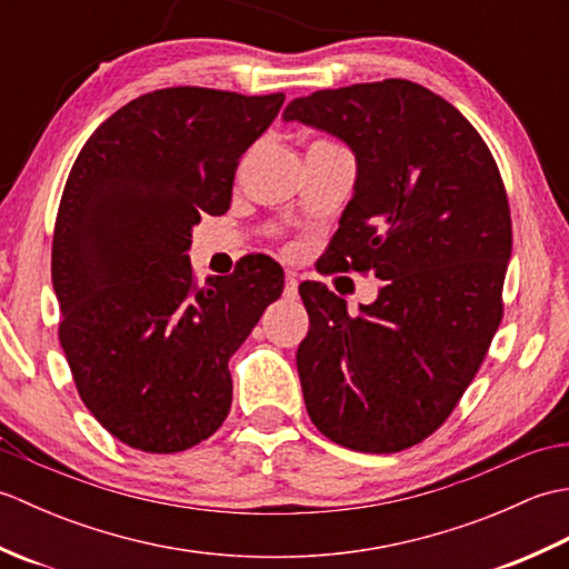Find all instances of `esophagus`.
I'll return each instance as SVG.
<instances>
[{"label":"esophagus","mask_w":569,"mask_h":569,"mask_svg":"<svg viewBox=\"0 0 569 569\" xmlns=\"http://www.w3.org/2000/svg\"><path fill=\"white\" fill-rule=\"evenodd\" d=\"M283 296H286L288 300H293V298L298 296V276L291 273V271L286 273V291H283Z\"/></svg>","instance_id":"34e87169"}]
</instances>
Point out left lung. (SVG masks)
<instances>
[{
  "instance_id": "8db88e82",
  "label": "left lung",
  "mask_w": 569,
  "mask_h": 569,
  "mask_svg": "<svg viewBox=\"0 0 569 569\" xmlns=\"http://www.w3.org/2000/svg\"><path fill=\"white\" fill-rule=\"evenodd\" d=\"M283 122L352 149L355 196L325 266L383 281L359 316L325 283H300L308 416L349 450L401 452L452 413L501 322L511 259L501 173L459 110L410 80L318 90L288 104Z\"/></svg>"
}]
</instances>
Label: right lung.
<instances>
[{
	"label": "right lung",
	"instance_id": "add662e5",
	"mask_svg": "<svg viewBox=\"0 0 569 569\" xmlns=\"http://www.w3.org/2000/svg\"><path fill=\"white\" fill-rule=\"evenodd\" d=\"M283 100L147 92L70 168L51 251L60 347L82 403L134 450L183 452L222 426L227 361L283 291V269L261 253L202 288L188 257L192 227L229 210L241 153Z\"/></svg>",
	"mask_w": 569,
	"mask_h": 569
}]
</instances>
